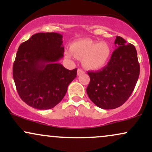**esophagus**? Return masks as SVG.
I'll use <instances>...</instances> for the list:
<instances>
[{
  "label": "esophagus",
  "mask_w": 152,
  "mask_h": 152,
  "mask_svg": "<svg viewBox=\"0 0 152 152\" xmlns=\"http://www.w3.org/2000/svg\"><path fill=\"white\" fill-rule=\"evenodd\" d=\"M83 73H84V71L82 70L81 69H78V71H77V75H78V76H79V75L83 74Z\"/></svg>",
  "instance_id": "esophagus-1"
}]
</instances>
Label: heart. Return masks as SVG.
<instances>
[{"label": "heart", "instance_id": "obj_1", "mask_svg": "<svg viewBox=\"0 0 152 152\" xmlns=\"http://www.w3.org/2000/svg\"><path fill=\"white\" fill-rule=\"evenodd\" d=\"M66 57L83 59V65L90 70H98L107 64L111 56V47L106 42L83 38L75 41L71 49L66 50Z\"/></svg>", "mask_w": 152, "mask_h": 152}]
</instances>
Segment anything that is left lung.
I'll use <instances>...</instances> for the list:
<instances>
[{"label":"left lung","instance_id":"1","mask_svg":"<svg viewBox=\"0 0 152 152\" xmlns=\"http://www.w3.org/2000/svg\"><path fill=\"white\" fill-rule=\"evenodd\" d=\"M114 43L116 48L107 66L100 71H88L87 94L94 104L104 109H116L126 102L140 72L135 46L120 36H116Z\"/></svg>","mask_w":152,"mask_h":152}]
</instances>
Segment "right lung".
I'll use <instances>...</instances> for the list:
<instances>
[{
    "label": "right lung",
    "instance_id": "add662e5",
    "mask_svg": "<svg viewBox=\"0 0 152 152\" xmlns=\"http://www.w3.org/2000/svg\"><path fill=\"white\" fill-rule=\"evenodd\" d=\"M62 35L38 33L19 46L13 76L20 99L31 107L50 109L66 95L76 77L77 69L69 70L58 61L64 57Z\"/></svg>",
    "mask_w": 152,
    "mask_h": 152
}]
</instances>
